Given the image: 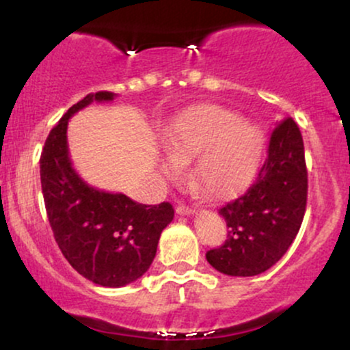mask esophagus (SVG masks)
<instances>
[{
	"mask_svg": "<svg viewBox=\"0 0 350 350\" xmlns=\"http://www.w3.org/2000/svg\"><path fill=\"white\" fill-rule=\"evenodd\" d=\"M176 214H179V215H191V214H194V208L189 207V206H184V204H179V206L176 207Z\"/></svg>",
	"mask_w": 350,
	"mask_h": 350,
	"instance_id": "esophagus-1",
	"label": "esophagus"
}]
</instances>
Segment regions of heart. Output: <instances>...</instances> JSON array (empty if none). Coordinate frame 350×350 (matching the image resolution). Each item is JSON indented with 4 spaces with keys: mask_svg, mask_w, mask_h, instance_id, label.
I'll return each mask as SVG.
<instances>
[{
    "mask_svg": "<svg viewBox=\"0 0 350 350\" xmlns=\"http://www.w3.org/2000/svg\"><path fill=\"white\" fill-rule=\"evenodd\" d=\"M174 158L163 164L171 178L180 174L177 161L198 158L196 180L211 199L230 198L243 191L258 171L263 154V131L219 105H198L184 111L167 133Z\"/></svg>",
    "mask_w": 350,
    "mask_h": 350,
    "instance_id": "b5f03b06",
    "label": "heart"
}]
</instances>
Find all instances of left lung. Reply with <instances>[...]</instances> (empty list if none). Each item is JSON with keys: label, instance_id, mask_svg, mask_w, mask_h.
I'll return each instance as SVG.
<instances>
[{"label": "left lung", "instance_id": "8db88e82", "mask_svg": "<svg viewBox=\"0 0 350 350\" xmlns=\"http://www.w3.org/2000/svg\"><path fill=\"white\" fill-rule=\"evenodd\" d=\"M308 171L303 136L293 118L273 128L258 178L243 196L219 208L227 240L206 253L217 271L255 276L271 268L298 235L306 212Z\"/></svg>", "mask_w": 350, "mask_h": 350}]
</instances>
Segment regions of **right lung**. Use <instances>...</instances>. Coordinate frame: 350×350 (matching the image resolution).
I'll use <instances>...</instances> for the list:
<instances>
[{
    "mask_svg": "<svg viewBox=\"0 0 350 350\" xmlns=\"http://www.w3.org/2000/svg\"><path fill=\"white\" fill-rule=\"evenodd\" d=\"M113 98L111 92H97L72 105L51 130L39 161L47 219L60 252L83 278L107 288L124 286L148 271L161 232L174 217L170 202L146 206L98 191L72 167L69 118L92 102Z\"/></svg>",
    "mask_w": 350,
    "mask_h": 350,
    "instance_id": "add662e5",
    "label": "right lung"
}]
</instances>
